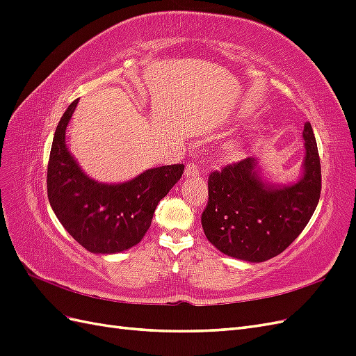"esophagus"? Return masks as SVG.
Wrapping results in <instances>:
<instances>
[{"instance_id": "obj_1", "label": "esophagus", "mask_w": 356, "mask_h": 356, "mask_svg": "<svg viewBox=\"0 0 356 356\" xmlns=\"http://www.w3.org/2000/svg\"><path fill=\"white\" fill-rule=\"evenodd\" d=\"M200 172V169H199V166H197V163H195V161H193V163H188L187 166H186V172H184V175L188 178V177H195V175H197Z\"/></svg>"}]
</instances>
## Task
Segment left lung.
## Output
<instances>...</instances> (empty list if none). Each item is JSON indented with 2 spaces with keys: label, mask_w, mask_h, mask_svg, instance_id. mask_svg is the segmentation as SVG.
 Returning <instances> with one entry per match:
<instances>
[{
  "label": "left lung",
  "mask_w": 356,
  "mask_h": 356,
  "mask_svg": "<svg viewBox=\"0 0 356 356\" xmlns=\"http://www.w3.org/2000/svg\"><path fill=\"white\" fill-rule=\"evenodd\" d=\"M303 138V177L296 184H267L252 157L209 175V199L202 213V227L218 251L243 261L261 263L285 251L303 232L321 196V160L309 122Z\"/></svg>",
  "instance_id": "left-lung-1"
}]
</instances>
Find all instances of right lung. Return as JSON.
<instances>
[{
	"label": "right lung",
	"mask_w": 356,
	"mask_h": 356,
	"mask_svg": "<svg viewBox=\"0 0 356 356\" xmlns=\"http://www.w3.org/2000/svg\"><path fill=\"white\" fill-rule=\"evenodd\" d=\"M75 99L56 127L47 165V196L58 220L86 250L115 254L143 241L159 202L174 187L184 165L143 172L123 184H102L81 170L67 148L65 132Z\"/></svg>",
	"instance_id": "add662e5"
}]
</instances>
